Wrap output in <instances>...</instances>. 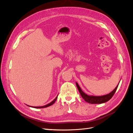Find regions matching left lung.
Here are the masks:
<instances>
[{"instance_id": "obj_1", "label": "left lung", "mask_w": 133, "mask_h": 133, "mask_svg": "<svg viewBox=\"0 0 133 133\" xmlns=\"http://www.w3.org/2000/svg\"><path fill=\"white\" fill-rule=\"evenodd\" d=\"M76 85L78 88V89L80 92V95H81L82 98L84 99V100H85V102L89 103L90 104H102V103H105L109 101V100L112 97V96L114 95L116 89H117L119 84H118V85L116 87L115 89L111 92H110V93L104 95H102V96H94V95H87V94L85 93V92L82 91L81 88H80L78 84L76 82Z\"/></svg>"}]
</instances>
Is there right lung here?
<instances>
[{"label":"right lung","mask_w":133,"mask_h":133,"mask_svg":"<svg viewBox=\"0 0 133 133\" xmlns=\"http://www.w3.org/2000/svg\"><path fill=\"white\" fill-rule=\"evenodd\" d=\"M58 95H57V97H56V98L53 100V101H52L51 102H50V103L46 104V105H45L42 106V107H33V108H46V107H49V106H50V105H53V104L55 102V101H56V100H57V99ZM29 107H30V106H29Z\"/></svg>","instance_id":"obj_1"}]
</instances>
